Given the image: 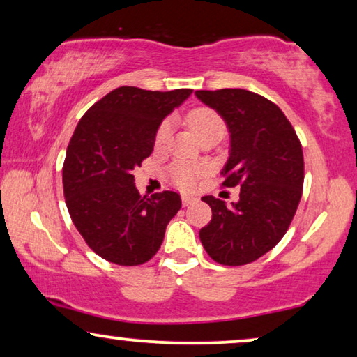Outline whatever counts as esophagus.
I'll return each mask as SVG.
<instances>
[{"instance_id": "1", "label": "esophagus", "mask_w": 357, "mask_h": 357, "mask_svg": "<svg viewBox=\"0 0 357 357\" xmlns=\"http://www.w3.org/2000/svg\"><path fill=\"white\" fill-rule=\"evenodd\" d=\"M182 203H183V206H188V204L195 203V198L190 197V195H183V197H182Z\"/></svg>"}]
</instances>
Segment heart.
I'll return each mask as SVG.
<instances>
[{
  "label": "heart",
  "instance_id": "obj_1",
  "mask_svg": "<svg viewBox=\"0 0 357 357\" xmlns=\"http://www.w3.org/2000/svg\"><path fill=\"white\" fill-rule=\"evenodd\" d=\"M185 120H187V125L193 131V135L199 139V143L204 139L219 141L226 133V121H224L222 116L216 110L209 109V107H197V109L190 110ZM169 135L170 126L167 121H164V123H160L158 131H155V148H164V144L169 139ZM202 175V167L188 162H175L167 170V177L170 178V182L182 190H192L197 187Z\"/></svg>",
  "mask_w": 357,
  "mask_h": 357
}]
</instances>
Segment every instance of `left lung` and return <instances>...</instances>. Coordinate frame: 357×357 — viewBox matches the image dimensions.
<instances>
[{"label":"left lung","instance_id":"8db88e82","mask_svg":"<svg viewBox=\"0 0 357 357\" xmlns=\"http://www.w3.org/2000/svg\"><path fill=\"white\" fill-rule=\"evenodd\" d=\"M231 133L222 187H241L238 202L202 199L213 218L199 231L214 261L241 266L270 252L294 218L304 187V154L294 128L271 100L245 89L197 91Z\"/></svg>","mask_w":357,"mask_h":357}]
</instances>
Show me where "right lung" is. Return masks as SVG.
Listing matches in <instances>:
<instances>
[{
	"mask_svg": "<svg viewBox=\"0 0 357 357\" xmlns=\"http://www.w3.org/2000/svg\"><path fill=\"white\" fill-rule=\"evenodd\" d=\"M192 92L121 86L77 123L63 164V192L77 232L104 260L121 266L149 261L182 208L180 195L169 190L139 195L133 170L153 153L162 120Z\"/></svg>",
	"mask_w": 357,
	"mask_h": 357,
	"instance_id": "obj_1",
	"label": "right lung"
}]
</instances>
